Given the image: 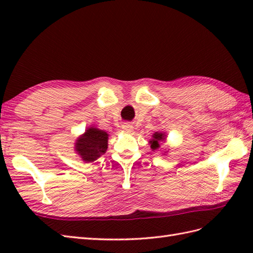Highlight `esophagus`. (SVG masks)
I'll return each instance as SVG.
<instances>
[{"mask_svg":"<svg viewBox=\"0 0 253 253\" xmlns=\"http://www.w3.org/2000/svg\"><path fill=\"white\" fill-rule=\"evenodd\" d=\"M122 128L125 131H127V132H130L131 130H132V125L130 123H124L123 124V126H122Z\"/></svg>","mask_w":253,"mask_h":253,"instance_id":"34e87169","label":"esophagus"}]
</instances>
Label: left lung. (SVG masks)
I'll list each match as a JSON object with an SVG mask.
<instances>
[{
  "instance_id": "8db88e82",
  "label": "left lung",
  "mask_w": 253,
  "mask_h": 253,
  "mask_svg": "<svg viewBox=\"0 0 253 253\" xmlns=\"http://www.w3.org/2000/svg\"><path fill=\"white\" fill-rule=\"evenodd\" d=\"M152 140L150 141V143H151V149L152 150H157V149H159L160 148V143L162 142L163 140H164V135L163 133H161V132H155L154 135L152 136Z\"/></svg>"
}]
</instances>
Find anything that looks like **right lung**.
Returning <instances> with one entry per match:
<instances>
[{"label":"right lung","instance_id":"obj_1","mask_svg":"<svg viewBox=\"0 0 253 253\" xmlns=\"http://www.w3.org/2000/svg\"><path fill=\"white\" fill-rule=\"evenodd\" d=\"M109 135L98 128L90 127L84 135L78 138L76 142V151L85 162H93L107 149Z\"/></svg>","mask_w":253,"mask_h":253}]
</instances>
